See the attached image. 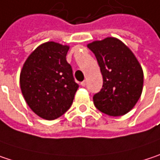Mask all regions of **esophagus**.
I'll use <instances>...</instances> for the list:
<instances>
[{
	"label": "esophagus",
	"instance_id": "obj_1",
	"mask_svg": "<svg viewBox=\"0 0 160 160\" xmlns=\"http://www.w3.org/2000/svg\"><path fill=\"white\" fill-rule=\"evenodd\" d=\"M81 86H86V81H83V82L81 83Z\"/></svg>",
	"mask_w": 160,
	"mask_h": 160
}]
</instances>
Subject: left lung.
<instances>
[{
	"label": "left lung",
	"instance_id": "obj_1",
	"mask_svg": "<svg viewBox=\"0 0 160 160\" xmlns=\"http://www.w3.org/2000/svg\"><path fill=\"white\" fill-rule=\"evenodd\" d=\"M87 47L97 57L103 87L93 100L99 111L111 117L126 115L141 97L144 74L133 52L116 37L94 41Z\"/></svg>",
	"mask_w": 160,
	"mask_h": 160
}]
</instances>
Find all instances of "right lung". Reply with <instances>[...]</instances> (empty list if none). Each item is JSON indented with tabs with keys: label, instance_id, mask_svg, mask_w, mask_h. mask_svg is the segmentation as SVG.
I'll return each instance as SVG.
<instances>
[{
	"label": "right lung",
	"instance_id": "add662e5",
	"mask_svg": "<svg viewBox=\"0 0 160 160\" xmlns=\"http://www.w3.org/2000/svg\"><path fill=\"white\" fill-rule=\"evenodd\" d=\"M69 45L55 42L40 44L30 53L20 74L23 98L38 117L56 119L70 108L78 85L66 61Z\"/></svg>",
	"mask_w": 160,
	"mask_h": 160
}]
</instances>
